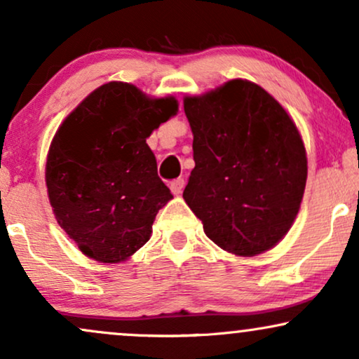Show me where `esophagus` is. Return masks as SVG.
Here are the masks:
<instances>
[{
  "instance_id": "esophagus-1",
  "label": "esophagus",
  "mask_w": 359,
  "mask_h": 359,
  "mask_svg": "<svg viewBox=\"0 0 359 359\" xmlns=\"http://www.w3.org/2000/svg\"><path fill=\"white\" fill-rule=\"evenodd\" d=\"M183 188H184V180L183 178H178V180L171 181V183H170L171 193L176 194V196H180V194L183 193Z\"/></svg>"
}]
</instances>
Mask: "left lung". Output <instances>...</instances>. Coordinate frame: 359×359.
<instances>
[{
  "label": "left lung",
  "mask_w": 359,
  "mask_h": 359,
  "mask_svg": "<svg viewBox=\"0 0 359 359\" xmlns=\"http://www.w3.org/2000/svg\"><path fill=\"white\" fill-rule=\"evenodd\" d=\"M183 103L194 159L187 205L221 250H271L293 226L306 187V149L294 121L268 91L240 78Z\"/></svg>",
  "instance_id": "obj_1"
}]
</instances>
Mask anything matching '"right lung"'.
I'll list each match as a JSON object with an SVG mask.
<instances>
[{
  "label": "right lung",
  "instance_id": "right-lung-1",
  "mask_svg": "<svg viewBox=\"0 0 359 359\" xmlns=\"http://www.w3.org/2000/svg\"><path fill=\"white\" fill-rule=\"evenodd\" d=\"M178 113L172 96L149 98L130 83L109 81L73 109L50 144L48 198L78 250L100 263L131 258L171 200L146 138Z\"/></svg>",
  "mask_w": 359,
  "mask_h": 359
}]
</instances>
